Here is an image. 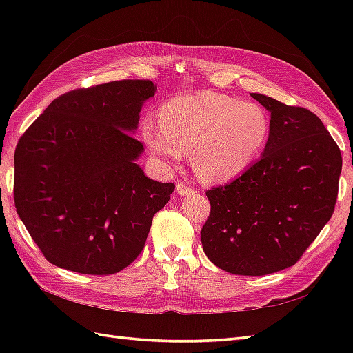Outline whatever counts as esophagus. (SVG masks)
<instances>
[{"label": "esophagus", "instance_id": "obj_1", "mask_svg": "<svg viewBox=\"0 0 353 353\" xmlns=\"http://www.w3.org/2000/svg\"><path fill=\"white\" fill-rule=\"evenodd\" d=\"M176 192L179 194V196H190V194L196 192V190L191 188V186H188L186 183H177Z\"/></svg>", "mask_w": 353, "mask_h": 353}]
</instances>
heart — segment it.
<instances>
[{
  "mask_svg": "<svg viewBox=\"0 0 353 353\" xmlns=\"http://www.w3.org/2000/svg\"><path fill=\"white\" fill-rule=\"evenodd\" d=\"M161 123L142 125V138L159 159L176 163L191 152L196 174L209 183L234 181L261 156L270 134L264 108L201 91L167 101Z\"/></svg>",
  "mask_w": 353,
  "mask_h": 353,
  "instance_id": "1",
  "label": "heart"
}]
</instances>
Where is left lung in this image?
I'll use <instances>...</instances> for the list:
<instances>
[{
    "label": "left lung",
    "instance_id": "1",
    "mask_svg": "<svg viewBox=\"0 0 353 353\" xmlns=\"http://www.w3.org/2000/svg\"><path fill=\"white\" fill-rule=\"evenodd\" d=\"M252 97L272 117L264 153L235 181L206 191L211 214L200 238L224 272L264 276L294 265L331 219L343 161L311 110Z\"/></svg>",
    "mask_w": 353,
    "mask_h": 353
}]
</instances>
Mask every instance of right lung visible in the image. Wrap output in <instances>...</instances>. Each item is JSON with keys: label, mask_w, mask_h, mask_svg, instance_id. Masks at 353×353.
<instances>
[{"label": "right lung", "mask_w": 353, "mask_h": 353, "mask_svg": "<svg viewBox=\"0 0 353 353\" xmlns=\"http://www.w3.org/2000/svg\"><path fill=\"white\" fill-rule=\"evenodd\" d=\"M152 80H118L66 92L43 110L14 150L13 200L48 262L108 276L139 256L153 216L174 183L148 179L134 161Z\"/></svg>", "instance_id": "right-lung-1"}]
</instances>
